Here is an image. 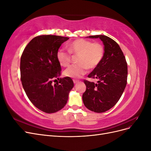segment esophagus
<instances>
[{
	"label": "esophagus",
	"mask_w": 151,
	"mask_h": 151,
	"mask_svg": "<svg viewBox=\"0 0 151 151\" xmlns=\"http://www.w3.org/2000/svg\"><path fill=\"white\" fill-rule=\"evenodd\" d=\"M73 82H74V83H77V82H79V81L78 80H77V79H73Z\"/></svg>",
	"instance_id": "esophagus-1"
}]
</instances>
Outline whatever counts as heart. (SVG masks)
Segmentation results:
<instances>
[{
    "label": "heart",
    "mask_w": 151,
    "mask_h": 151,
    "mask_svg": "<svg viewBox=\"0 0 151 151\" xmlns=\"http://www.w3.org/2000/svg\"><path fill=\"white\" fill-rule=\"evenodd\" d=\"M67 48L70 53L63 50H58L57 59L62 67H66L71 62V55H78L77 62L78 64L68 67L63 72L66 77L78 78L86 74L88 68L90 69L96 67L101 62L104 55L103 45L98 42L93 43L85 39H77L68 44Z\"/></svg>",
    "instance_id": "b5f03b06"
}]
</instances>
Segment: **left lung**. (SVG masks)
I'll return each mask as SVG.
<instances>
[{
	"instance_id": "obj_1",
	"label": "left lung",
	"mask_w": 151,
	"mask_h": 151,
	"mask_svg": "<svg viewBox=\"0 0 151 151\" xmlns=\"http://www.w3.org/2000/svg\"><path fill=\"white\" fill-rule=\"evenodd\" d=\"M100 38L104 45V55L99 64L88 77L97 83L84 80L86 90L83 94L85 106L89 110L103 113L113 107L121 98L127 83V63L118 44L105 35L89 36Z\"/></svg>"
}]
</instances>
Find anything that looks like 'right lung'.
<instances>
[{"label": "right lung", "mask_w": 151, "mask_h": 151, "mask_svg": "<svg viewBox=\"0 0 151 151\" xmlns=\"http://www.w3.org/2000/svg\"><path fill=\"white\" fill-rule=\"evenodd\" d=\"M69 39L56 35H40L32 39L22 53L21 80L30 101L41 111L55 113L66 104L74 87L69 77H58L62 67L57 59L61 45ZM59 79L54 85L52 81Z\"/></svg>", "instance_id": "1"}]
</instances>
